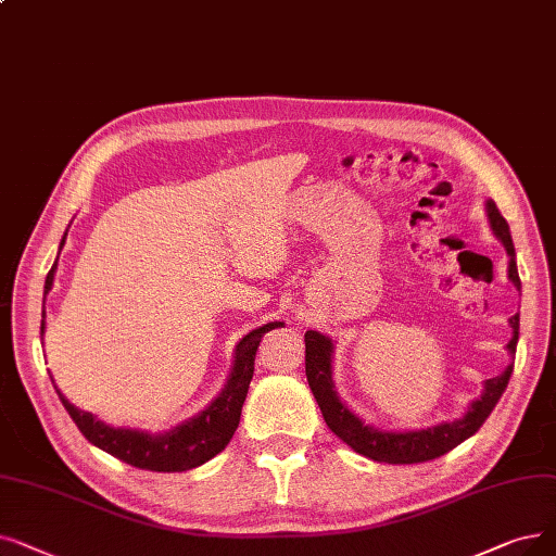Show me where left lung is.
<instances>
[{
    "label": "left lung",
    "mask_w": 556,
    "mask_h": 556,
    "mask_svg": "<svg viewBox=\"0 0 556 556\" xmlns=\"http://www.w3.org/2000/svg\"><path fill=\"white\" fill-rule=\"evenodd\" d=\"M486 213H489L493 233L502 240L506 254H509V279L520 291L516 250H514L509 225H506V220L502 218V213L497 211L493 200L486 202ZM509 325L514 329V336L509 345H506V350H509L514 356L518 345V329H520L518 313L509 318ZM304 343H306V379H308L313 397H316L320 406L327 427L354 452L364 454L379 464H422L447 454L456 445H462L491 416L514 372V364H509L502 375L486 379L484 393L468 406L464 418H458L454 422H443L420 431H381L366 425L358 416H354L341 402V397L336 395L333 379H331V356H333L331 338L311 329L304 333Z\"/></svg>",
    "instance_id": "left-lung-1"
}]
</instances>
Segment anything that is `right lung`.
<instances>
[{
  "instance_id": "add662e5",
  "label": "right lung",
  "mask_w": 556,
  "mask_h": 556,
  "mask_svg": "<svg viewBox=\"0 0 556 556\" xmlns=\"http://www.w3.org/2000/svg\"><path fill=\"white\" fill-rule=\"evenodd\" d=\"M65 243V238H63ZM61 243V248H63ZM54 268L47 273L45 279V295L52 291V281H54ZM45 318V313H42ZM283 323H268L258 329H252L243 341L236 345V356H233V368L227 379V386L223 393L215 397L204 412L195 418H190L175 429L159 433V437H152L148 431H138V429H123V427H109L102 420L94 418L88 412H81L75 404H70L65 395L56 389L65 412L70 418L75 420L79 431L84 437L98 445L100 450L109 452L111 456L119 458L134 468L142 470H154V472H184L190 468H198L206 464L208 458H213L218 452L227 447L231 441L233 431L240 422V408H243V402L248 397L250 381L254 375V358L256 350L265 331H270L275 327H281ZM45 331V320L40 323V336ZM54 383V379H52Z\"/></svg>"
}]
</instances>
